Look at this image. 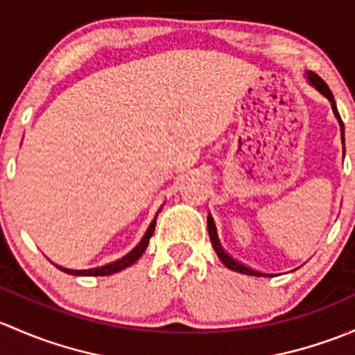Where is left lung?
Wrapping results in <instances>:
<instances>
[{"mask_svg": "<svg viewBox=\"0 0 355 355\" xmlns=\"http://www.w3.org/2000/svg\"><path fill=\"white\" fill-rule=\"evenodd\" d=\"M308 80H309V83H311L313 87H316V89L320 90V92L323 94V96L327 97L328 101L331 102V109H334L335 116H337L338 123H340V130H342V141H343V123H342V118H340V114H338V111H337V104H335L334 94H331V90L328 89V85H327V83H324L323 80H321L320 76L316 75V73H313V71H308ZM343 150H345V147H343ZM207 222H208V234H210V241H211V244H214V250H215V253H217V257L220 258V261L224 263V265L227 266V268L234 270V272L244 273V275H254V277H272V273H263V272H258V270H254V268H250V266H246V265H244V263L237 261L236 258H232L231 254H229L227 251H225L224 248H222L220 241H218V236H217V227H215V222H214V218H211V215H208Z\"/></svg>", "mask_w": 355, "mask_h": 355, "instance_id": "left-lung-1", "label": "left lung"}]
</instances>
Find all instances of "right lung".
Here are the masks:
<instances>
[{
  "instance_id": "1",
  "label": "right lung",
  "mask_w": 355,
  "mask_h": 355,
  "mask_svg": "<svg viewBox=\"0 0 355 355\" xmlns=\"http://www.w3.org/2000/svg\"><path fill=\"white\" fill-rule=\"evenodd\" d=\"M155 224H157V217L153 218L152 224L148 225L147 232H145V236L141 237L140 243L137 244V246L133 248V250L130 251L128 254H124L123 258L116 259V261H111V263H105V265H101V266H96V268H87V270H73V268H63V266L56 265L58 268L63 270V272L69 273V275H85V277H98V275H112V273L116 272H121V270L128 268L130 265H133L135 261H137L138 258L144 254V251L147 250L148 246V241H150L153 231H155Z\"/></svg>"
}]
</instances>
